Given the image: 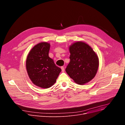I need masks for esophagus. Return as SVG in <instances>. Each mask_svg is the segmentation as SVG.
<instances>
[{"label": "esophagus", "mask_w": 125, "mask_h": 125, "mask_svg": "<svg viewBox=\"0 0 125 125\" xmlns=\"http://www.w3.org/2000/svg\"><path fill=\"white\" fill-rule=\"evenodd\" d=\"M61 70H62V71L63 72H64V71H65V70H64V67H63V66H62L61 67Z\"/></svg>", "instance_id": "obj_1"}]
</instances>
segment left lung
<instances>
[{
	"instance_id": "obj_1",
	"label": "left lung",
	"mask_w": 125,
	"mask_h": 125,
	"mask_svg": "<svg viewBox=\"0 0 125 125\" xmlns=\"http://www.w3.org/2000/svg\"><path fill=\"white\" fill-rule=\"evenodd\" d=\"M70 62L65 70L79 84H84L95 76L99 66L97 54L87 44L78 42L69 47Z\"/></svg>"
}]
</instances>
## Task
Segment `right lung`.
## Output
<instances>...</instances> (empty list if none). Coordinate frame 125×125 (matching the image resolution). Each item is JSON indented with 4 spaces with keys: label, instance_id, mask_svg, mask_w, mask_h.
Instances as JSON below:
<instances>
[{
    "label": "right lung",
    "instance_id": "obj_1",
    "mask_svg": "<svg viewBox=\"0 0 125 125\" xmlns=\"http://www.w3.org/2000/svg\"><path fill=\"white\" fill-rule=\"evenodd\" d=\"M50 44L43 42L35 45L30 51L26 60V69L32 83L47 88L54 84L61 69L48 56Z\"/></svg>",
    "mask_w": 125,
    "mask_h": 125
}]
</instances>
